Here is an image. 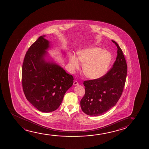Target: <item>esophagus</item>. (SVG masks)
<instances>
[{"label":"esophagus","instance_id":"1","mask_svg":"<svg viewBox=\"0 0 149 149\" xmlns=\"http://www.w3.org/2000/svg\"><path fill=\"white\" fill-rule=\"evenodd\" d=\"M79 84H78V82L77 81H74L73 82V85L74 86H76V85H78Z\"/></svg>","mask_w":149,"mask_h":149}]
</instances>
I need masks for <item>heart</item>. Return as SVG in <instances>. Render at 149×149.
Listing matches in <instances>:
<instances>
[{"label":"heart","instance_id":"1","mask_svg":"<svg viewBox=\"0 0 149 149\" xmlns=\"http://www.w3.org/2000/svg\"><path fill=\"white\" fill-rule=\"evenodd\" d=\"M78 57L72 54L70 63L73 70L79 68L80 61L84 63V75L91 79H97L106 73L111 61V55L108 51L99 47H93L78 52ZM79 58L78 59L77 58Z\"/></svg>","mask_w":149,"mask_h":149}]
</instances>
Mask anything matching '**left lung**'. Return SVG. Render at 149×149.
<instances>
[{"instance_id":"left-lung-1","label":"left lung","mask_w":149,"mask_h":149,"mask_svg":"<svg viewBox=\"0 0 149 149\" xmlns=\"http://www.w3.org/2000/svg\"><path fill=\"white\" fill-rule=\"evenodd\" d=\"M111 41L118 48L112 67L102 77L84 82L86 92L80 101V106L89 116H98L107 111L116 104L123 92L127 65L122 49L116 42Z\"/></svg>"}]
</instances>
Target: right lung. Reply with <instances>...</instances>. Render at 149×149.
Wrapping results in <instances>:
<instances>
[{
    "label": "right lung",
    "instance_id": "right-lung-1",
    "mask_svg": "<svg viewBox=\"0 0 149 149\" xmlns=\"http://www.w3.org/2000/svg\"><path fill=\"white\" fill-rule=\"evenodd\" d=\"M39 37L28 49L22 68L23 90L27 100L42 112L53 111L59 107L65 92L73 84V77L44 57L49 41Z\"/></svg>",
    "mask_w": 149,
    "mask_h": 149
}]
</instances>
